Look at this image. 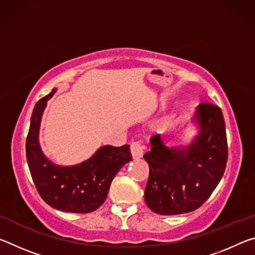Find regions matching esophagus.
Here are the masks:
<instances>
[{"label": "esophagus", "instance_id": "34e87169", "mask_svg": "<svg viewBox=\"0 0 255 255\" xmlns=\"http://www.w3.org/2000/svg\"><path fill=\"white\" fill-rule=\"evenodd\" d=\"M130 152L133 159H139L143 156V146L140 145L139 141H131L130 144Z\"/></svg>", "mask_w": 255, "mask_h": 255}]
</instances>
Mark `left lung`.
I'll use <instances>...</instances> for the list:
<instances>
[{
	"label": "left lung",
	"instance_id": "obj_1",
	"mask_svg": "<svg viewBox=\"0 0 255 255\" xmlns=\"http://www.w3.org/2000/svg\"><path fill=\"white\" fill-rule=\"evenodd\" d=\"M192 124L198 133L188 146H167L166 138H150L144 155L149 176L145 188L148 208L158 215L190 213L204 204L226 169L227 138L221 108L197 107Z\"/></svg>",
	"mask_w": 255,
	"mask_h": 255
}]
</instances>
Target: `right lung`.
<instances>
[{"label":"right lung","instance_id":"obj_1","mask_svg":"<svg viewBox=\"0 0 255 255\" xmlns=\"http://www.w3.org/2000/svg\"><path fill=\"white\" fill-rule=\"evenodd\" d=\"M56 91L54 89L33 108L25 141L30 173L40 197L50 207L67 213H91L105 202L119 170L131 161L130 149L129 145H105L75 165L63 166L51 162L41 150L39 130L47 101Z\"/></svg>","mask_w":255,"mask_h":255}]
</instances>
